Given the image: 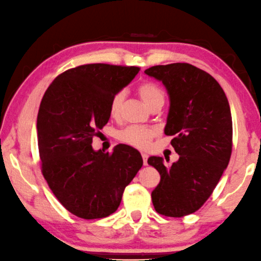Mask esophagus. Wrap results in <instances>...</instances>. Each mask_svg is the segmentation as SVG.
Instances as JSON below:
<instances>
[{"label":"esophagus","mask_w":261,"mask_h":261,"mask_svg":"<svg viewBox=\"0 0 261 261\" xmlns=\"http://www.w3.org/2000/svg\"><path fill=\"white\" fill-rule=\"evenodd\" d=\"M141 156H142V160H143V164H144V165H147V162H148V155H147V153H144V152H142V153H141Z\"/></svg>","instance_id":"1"}]
</instances>
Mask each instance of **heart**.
Returning <instances> with one entry per match:
<instances>
[{"label":"heart","mask_w":261,"mask_h":261,"mask_svg":"<svg viewBox=\"0 0 261 261\" xmlns=\"http://www.w3.org/2000/svg\"><path fill=\"white\" fill-rule=\"evenodd\" d=\"M138 95L149 110L162 108L164 105L165 93L156 83H141L138 88ZM123 100H125V92L123 91L117 92L112 97V99H111L109 105V112L113 119H118L120 117ZM156 135L157 130L152 127L129 126L120 132L119 139L123 143L129 144L132 147H135L138 149H146Z\"/></svg>","instance_id":"obj_1"}]
</instances>
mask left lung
Segmentation results:
<instances>
[{
    "label": "left lung",
    "instance_id": "1",
    "mask_svg": "<svg viewBox=\"0 0 261 261\" xmlns=\"http://www.w3.org/2000/svg\"><path fill=\"white\" fill-rule=\"evenodd\" d=\"M166 89L170 108L164 128L173 136L179 155L166 165L163 157L148 163L161 174L151 192L159 214L181 217L207 201L229 164L232 150V119L227 96L217 81L190 63L153 66L144 70Z\"/></svg>",
    "mask_w": 261,
    "mask_h": 261
}]
</instances>
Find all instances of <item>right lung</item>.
<instances>
[{"instance_id":"right-lung-1","label":"right lung","mask_w":261,"mask_h":261,"mask_svg":"<svg viewBox=\"0 0 261 261\" xmlns=\"http://www.w3.org/2000/svg\"><path fill=\"white\" fill-rule=\"evenodd\" d=\"M139 71L105 63L79 66L59 75L41 99L37 132L42 174L62 206L81 219H102L117 211L143 164L141 153L126 144L112 153L91 146L111 117L112 97Z\"/></svg>"}]
</instances>
